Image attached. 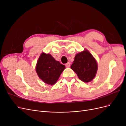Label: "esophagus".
<instances>
[{"label": "esophagus", "mask_w": 126, "mask_h": 126, "mask_svg": "<svg viewBox=\"0 0 126 126\" xmlns=\"http://www.w3.org/2000/svg\"><path fill=\"white\" fill-rule=\"evenodd\" d=\"M65 66H66V67L67 68H69V67H70V64L69 63H67L65 64Z\"/></svg>", "instance_id": "1"}]
</instances>
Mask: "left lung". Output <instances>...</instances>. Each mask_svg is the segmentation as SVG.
<instances>
[{"mask_svg": "<svg viewBox=\"0 0 126 126\" xmlns=\"http://www.w3.org/2000/svg\"><path fill=\"white\" fill-rule=\"evenodd\" d=\"M96 60L88 50L79 52L76 55L71 69L78 78L85 82H89L94 78L97 71Z\"/></svg>", "mask_w": 126, "mask_h": 126, "instance_id": "obj_1", "label": "left lung"}]
</instances>
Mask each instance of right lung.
Segmentation results:
<instances>
[{
  "instance_id": "add662e5",
  "label": "right lung",
  "mask_w": 126,
  "mask_h": 126,
  "mask_svg": "<svg viewBox=\"0 0 126 126\" xmlns=\"http://www.w3.org/2000/svg\"><path fill=\"white\" fill-rule=\"evenodd\" d=\"M65 66L56 61L50 54L42 53L38 60L36 72L39 77L48 85H54Z\"/></svg>"
}]
</instances>
